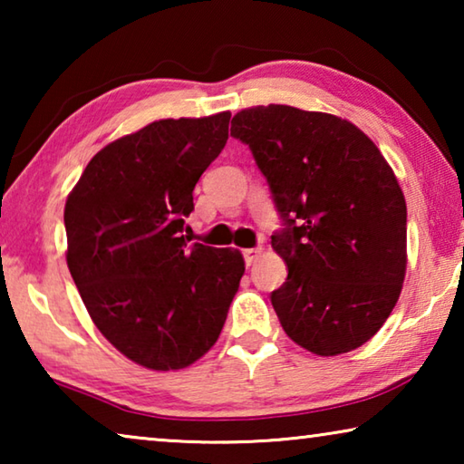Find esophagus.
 <instances>
[{
    "label": "esophagus",
    "mask_w": 464,
    "mask_h": 464,
    "mask_svg": "<svg viewBox=\"0 0 464 464\" xmlns=\"http://www.w3.org/2000/svg\"><path fill=\"white\" fill-rule=\"evenodd\" d=\"M262 256V247H249V249H243V260H246L247 266L256 264L257 257Z\"/></svg>",
    "instance_id": "34e87169"
}]
</instances>
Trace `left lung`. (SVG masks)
Instances as JSON below:
<instances>
[{
    "instance_id": "left-lung-1",
    "label": "left lung",
    "mask_w": 464,
    "mask_h": 464,
    "mask_svg": "<svg viewBox=\"0 0 464 464\" xmlns=\"http://www.w3.org/2000/svg\"><path fill=\"white\" fill-rule=\"evenodd\" d=\"M282 218L272 247L288 276L270 295L290 340L317 356L356 350L395 307L407 207L387 160L356 124L270 104L233 116Z\"/></svg>"
}]
</instances>
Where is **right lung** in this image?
Instances as JSON below:
<instances>
[{
	"label": "right lung",
	"mask_w": 464,
	"mask_h": 464,
	"mask_svg": "<svg viewBox=\"0 0 464 464\" xmlns=\"http://www.w3.org/2000/svg\"><path fill=\"white\" fill-rule=\"evenodd\" d=\"M229 119L155 121L116 139L67 196V266L85 309L121 354L151 371H179L213 348L246 272L239 249L182 235Z\"/></svg>",
	"instance_id": "1"
}]
</instances>
